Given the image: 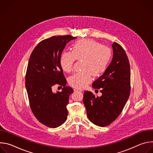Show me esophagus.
<instances>
[{
	"instance_id": "obj_1",
	"label": "esophagus",
	"mask_w": 153,
	"mask_h": 153,
	"mask_svg": "<svg viewBox=\"0 0 153 153\" xmlns=\"http://www.w3.org/2000/svg\"><path fill=\"white\" fill-rule=\"evenodd\" d=\"M74 91H79V92H82V90H80V89H78V88H74Z\"/></svg>"
}]
</instances>
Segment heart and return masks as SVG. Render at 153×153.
I'll return each instance as SVG.
<instances>
[{
  "label": "heart",
  "mask_w": 153,
  "mask_h": 153,
  "mask_svg": "<svg viewBox=\"0 0 153 153\" xmlns=\"http://www.w3.org/2000/svg\"><path fill=\"white\" fill-rule=\"evenodd\" d=\"M111 56V50L108 47L100 45L94 40L83 39L73 43L71 52L63 51L61 54L59 63L63 71L70 73L73 68L75 60H82V70L69 78L70 85L80 89L91 82L93 74L97 76L105 70Z\"/></svg>",
  "instance_id": "obj_1"
}]
</instances>
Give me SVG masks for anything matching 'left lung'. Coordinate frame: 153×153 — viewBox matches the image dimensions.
Instances as JSON below:
<instances>
[{"label":"left lung","instance_id":"1","mask_svg":"<svg viewBox=\"0 0 153 153\" xmlns=\"http://www.w3.org/2000/svg\"><path fill=\"white\" fill-rule=\"evenodd\" d=\"M113 57L105 73L92 85L100 89V97L85 91L83 102L87 117L94 125L104 127L111 124L120 114L131 90L130 65L127 55L120 45L114 42Z\"/></svg>","mask_w":153,"mask_h":153}]
</instances>
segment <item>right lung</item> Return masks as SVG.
I'll return each instance as SVG.
<instances>
[{
  "label": "right lung",
  "mask_w": 153,
  "mask_h": 153,
  "mask_svg": "<svg viewBox=\"0 0 153 153\" xmlns=\"http://www.w3.org/2000/svg\"><path fill=\"white\" fill-rule=\"evenodd\" d=\"M75 39L65 35L43 40L34 48L28 61L25 86L30 106L36 118L50 128L60 126L67 119V105L73 90L66 86L59 59L67 43ZM56 84L63 88L54 94L52 89Z\"/></svg>",
  "instance_id": "obj_1"
}]
</instances>
